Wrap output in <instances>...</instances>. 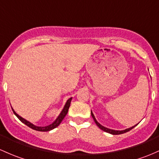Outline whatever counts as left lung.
<instances>
[{
	"mask_svg": "<svg viewBox=\"0 0 159 159\" xmlns=\"http://www.w3.org/2000/svg\"><path fill=\"white\" fill-rule=\"evenodd\" d=\"M91 116H92L93 119V120H94V122H95V123H96V124H97V126H98V127L101 129L103 130V131L106 132V133H110V134H112V135H120V134H123V133H126V132H129V130H131L132 129H133V128L135 127V126H137V124H136V125H135V126H133V127H130V128L126 129H124V130H113V129H108V128H107V127H104V126H102V125L100 124V123H98V121H97V120L95 119L94 115L93 114L92 111H91Z\"/></svg>",
	"mask_w": 159,
	"mask_h": 159,
	"instance_id": "8db88e82",
	"label": "left lung"
}]
</instances>
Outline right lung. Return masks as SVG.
Instances as JSON below:
<instances>
[{"mask_svg": "<svg viewBox=\"0 0 159 159\" xmlns=\"http://www.w3.org/2000/svg\"><path fill=\"white\" fill-rule=\"evenodd\" d=\"M71 99H72V98H69V99L67 101L66 105H65V107H64V108H63V110H61V113H60L59 116H58L57 119L55 120V121L53 122L52 124H50V125H49V126H35V125H33V123H30L29 121H27V120H26L25 119H23V117H21L20 116H19V115H18L17 113H16V112H15L14 110H13V108H12V110H13V113H14V114L16 116V117H17L18 119L20 120L22 123H24V124H26L27 126H29V127H30L31 129H34V130H37V131L47 132V131H50V130L56 128L58 126V125L61 123V122L62 121V120L64 119L65 116H66L67 113H68V109H69V107H70V103H71Z\"/></svg>", "mask_w": 159, "mask_h": 159, "instance_id": "obj_1", "label": "right lung"}]
</instances>
